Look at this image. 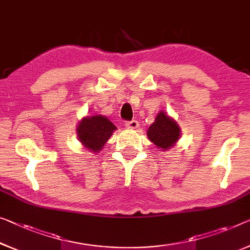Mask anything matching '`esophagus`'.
I'll return each instance as SVG.
<instances>
[{
	"mask_svg": "<svg viewBox=\"0 0 250 250\" xmlns=\"http://www.w3.org/2000/svg\"><path fill=\"white\" fill-rule=\"evenodd\" d=\"M125 126H126V128H128V129H135L138 127V122L137 121L126 122Z\"/></svg>",
	"mask_w": 250,
	"mask_h": 250,
	"instance_id": "34e87169",
	"label": "esophagus"
}]
</instances>
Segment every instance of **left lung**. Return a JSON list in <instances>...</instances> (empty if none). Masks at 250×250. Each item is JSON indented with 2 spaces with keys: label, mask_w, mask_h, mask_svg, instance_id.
Returning <instances> with one entry per match:
<instances>
[{
  "label": "left lung",
  "mask_w": 250,
  "mask_h": 250,
  "mask_svg": "<svg viewBox=\"0 0 250 250\" xmlns=\"http://www.w3.org/2000/svg\"><path fill=\"white\" fill-rule=\"evenodd\" d=\"M147 137L155 146L165 152L176 144L181 137V128L173 117L161 110L147 129Z\"/></svg>",
  "instance_id": "left-lung-1"
}]
</instances>
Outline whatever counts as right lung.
Here are the masks:
<instances>
[{
	"instance_id": "obj_1",
	"label": "right lung",
	"mask_w": 250,
	"mask_h": 250,
	"mask_svg": "<svg viewBox=\"0 0 250 250\" xmlns=\"http://www.w3.org/2000/svg\"><path fill=\"white\" fill-rule=\"evenodd\" d=\"M117 127L104 115L85 116L79 121L76 132L78 140L91 153H99Z\"/></svg>"
}]
</instances>
